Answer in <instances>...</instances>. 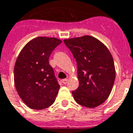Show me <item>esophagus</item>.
<instances>
[{
    "label": "esophagus",
    "instance_id": "34e87169",
    "mask_svg": "<svg viewBox=\"0 0 133 133\" xmlns=\"http://www.w3.org/2000/svg\"><path fill=\"white\" fill-rule=\"evenodd\" d=\"M62 82H63V83H64V84H66L67 83H68V79H67V78L63 79L62 80Z\"/></svg>",
    "mask_w": 133,
    "mask_h": 133
}]
</instances>
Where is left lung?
<instances>
[{
	"mask_svg": "<svg viewBox=\"0 0 133 133\" xmlns=\"http://www.w3.org/2000/svg\"><path fill=\"white\" fill-rule=\"evenodd\" d=\"M77 63L78 88L72 91L80 105L94 108L105 102L115 80L114 60L107 47L91 36L63 41Z\"/></svg>",
	"mask_w": 133,
	"mask_h": 133,
	"instance_id": "8db88e82",
	"label": "left lung"
}]
</instances>
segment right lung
Masks as SVG:
<instances>
[{
    "label": "right lung",
    "instance_id": "obj_1",
    "mask_svg": "<svg viewBox=\"0 0 133 133\" xmlns=\"http://www.w3.org/2000/svg\"><path fill=\"white\" fill-rule=\"evenodd\" d=\"M61 42L57 38H34L18 55L14 66L15 86L29 108L43 109L55 101L60 85L49 58Z\"/></svg>",
    "mask_w": 133,
    "mask_h": 133
}]
</instances>
